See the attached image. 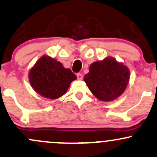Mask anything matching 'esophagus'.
I'll return each instance as SVG.
<instances>
[{
	"label": "esophagus",
	"instance_id": "34e87169",
	"mask_svg": "<svg viewBox=\"0 0 157 157\" xmlns=\"http://www.w3.org/2000/svg\"><path fill=\"white\" fill-rule=\"evenodd\" d=\"M77 79H78V80H82V75L81 73H78L77 75Z\"/></svg>",
	"mask_w": 157,
	"mask_h": 157
}]
</instances>
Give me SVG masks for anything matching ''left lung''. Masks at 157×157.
Listing matches in <instances>:
<instances>
[{
    "label": "left lung",
    "mask_w": 157,
    "mask_h": 157,
    "mask_svg": "<svg viewBox=\"0 0 157 157\" xmlns=\"http://www.w3.org/2000/svg\"><path fill=\"white\" fill-rule=\"evenodd\" d=\"M129 80L128 68L113 57L93 63L84 77L89 90L103 101H113L119 97L126 89Z\"/></svg>",
    "instance_id": "1"
}]
</instances>
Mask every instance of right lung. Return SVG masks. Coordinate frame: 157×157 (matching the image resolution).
I'll return each mask as SVG.
<instances>
[{
    "label": "right lung",
    "mask_w": 157,
    "mask_h": 157,
    "mask_svg": "<svg viewBox=\"0 0 157 157\" xmlns=\"http://www.w3.org/2000/svg\"><path fill=\"white\" fill-rule=\"evenodd\" d=\"M77 77L69 68L48 56L41 57L29 73L31 86L37 93L49 99L59 98L68 90Z\"/></svg>",
    "instance_id": "right-lung-1"
}]
</instances>
